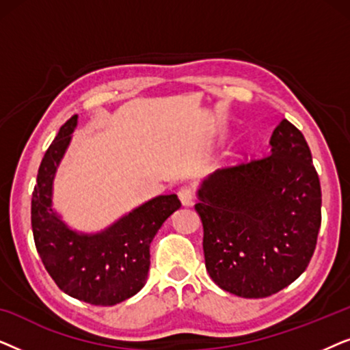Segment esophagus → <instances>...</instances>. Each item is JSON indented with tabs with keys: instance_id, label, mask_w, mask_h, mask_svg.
<instances>
[{
	"instance_id": "1",
	"label": "esophagus",
	"mask_w": 350,
	"mask_h": 350,
	"mask_svg": "<svg viewBox=\"0 0 350 350\" xmlns=\"http://www.w3.org/2000/svg\"><path fill=\"white\" fill-rule=\"evenodd\" d=\"M178 198L185 207H189L194 202V191L191 188H181L178 191Z\"/></svg>"
}]
</instances>
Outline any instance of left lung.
I'll list each match as a JSON object with an SVG mask.
<instances>
[{"label": "left lung", "instance_id": "8db88e82", "mask_svg": "<svg viewBox=\"0 0 350 350\" xmlns=\"http://www.w3.org/2000/svg\"><path fill=\"white\" fill-rule=\"evenodd\" d=\"M271 152L213 172L198 189L205 267L219 288L266 298L303 274L322 223V191L303 133L282 119Z\"/></svg>", "mask_w": 350, "mask_h": 350}]
</instances>
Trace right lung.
Wrapping results in <instances>:
<instances>
[{
	"label": "right lung",
	"instance_id": "1",
	"mask_svg": "<svg viewBox=\"0 0 350 350\" xmlns=\"http://www.w3.org/2000/svg\"><path fill=\"white\" fill-rule=\"evenodd\" d=\"M76 126L75 114L41 161L31 196L33 237L42 265L64 293L94 306H114L146 284L152 239L181 202L176 194L157 196L100 232L70 228L52 208V188Z\"/></svg>",
	"mask_w": 350,
	"mask_h": 350
}]
</instances>
